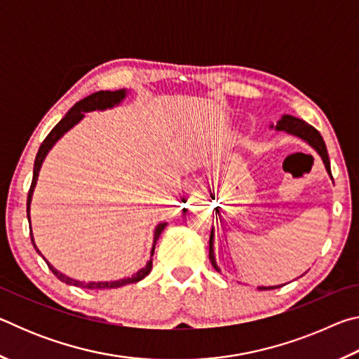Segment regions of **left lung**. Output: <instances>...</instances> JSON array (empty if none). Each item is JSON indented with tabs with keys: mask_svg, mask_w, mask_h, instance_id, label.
Instances as JSON below:
<instances>
[{
	"mask_svg": "<svg viewBox=\"0 0 359 359\" xmlns=\"http://www.w3.org/2000/svg\"><path fill=\"white\" fill-rule=\"evenodd\" d=\"M276 128L280 130V131H287V133H290V135H294V136L301 137V139H304V141H307L309 144H311L312 147L318 151V155L321 156V160H323L325 166H326V171L330 172L331 179H332L330 156H327L326 144H325L323 137H321L320 131L317 128H313L312 125L306 123V121L301 120V118L293 117V115H283V117L278 120ZM209 258H210L212 266H214V269L220 271V269H218V266L215 263V257H214V229H212L210 239H209ZM280 287H283V285H280ZM274 288H278V287H259V290H274Z\"/></svg>",
	"mask_w": 359,
	"mask_h": 359,
	"instance_id": "1",
	"label": "left lung"
}]
</instances>
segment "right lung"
I'll list each match as a JSON object with an SVG mask.
<instances>
[{"instance_id":"right-lung-1","label":"right lung","mask_w":359,"mask_h":359,"mask_svg":"<svg viewBox=\"0 0 359 359\" xmlns=\"http://www.w3.org/2000/svg\"><path fill=\"white\" fill-rule=\"evenodd\" d=\"M125 98V90H117V92H96L92 93L87 98L81 100L79 102H76L74 106L71 107V111L65 115V117L58 121V123L53 126V130L48 133L47 137L44 139V142L41 144V147L38 150V155H36V160H34V169H33V180H32V187H29V191H28V198H27V215H28V222H29V203H32V196H33V190H34V185H36V180H38V174H39V169L42 161H44V158L47 155V151L52 149V145L55 144L60 137H62L66 131L69 128H72L79 120L83 117V112H90V111H95V109H106V107H112L114 104H118V102ZM166 223H161L158 224V228L155 229V238H154V247H151V257H154V252H155V244L158 238H160V234L163 233V229H165ZM32 234V233H29ZM32 242L34 245V241H33V234H32ZM36 248V245H34ZM36 252L41 253L38 248H36ZM48 269H50L53 274L57 276V278L60 280L68 283V285H74V287H81V288H87V290H109V288H120L123 287V285H128V283H136L139 280H142L145 276L150 274L151 271V259L147 263V266L144 267L130 278H121V280L117 282H90V283H85V282H79L74 280V278H69L63 276L62 272H58L57 269H53L50 266L48 261H46Z\"/></svg>"}]
</instances>
